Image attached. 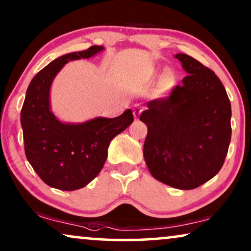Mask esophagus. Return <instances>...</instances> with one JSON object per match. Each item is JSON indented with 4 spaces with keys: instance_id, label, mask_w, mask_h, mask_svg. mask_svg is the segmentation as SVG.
I'll return each mask as SVG.
<instances>
[{
    "instance_id": "esophagus-1",
    "label": "esophagus",
    "mask_w": 251,
    "mask_h": 251,
    "mask_svg": "<svg viewBox=\"0 0 251 251\" xmlns=\"http://www.w3.org/2000/svg\"><path fill=\"white\" fill-rule=\"evenodd\" d=\"M144 111V106L137 104L135 105V107H133V115L136 116V118H138V116L140 115V113H142Z\"/></svg>"
}]
</instances>
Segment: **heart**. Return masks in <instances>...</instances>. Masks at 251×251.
Here are the masks:
<instances>
[{
    "label": "heart",
    "mask_w": 251,
    "mask_h": 251,
    "mask_svg": "<svg viewBox=\"0 0 251 251\" xmlns=\"http://www.w3.org/2000/svg\"><path fill=\"white\" fill-rule=\"evenodd\" d=\"M163 80L166 81V82H170V80H171V76H170V74H164V76H163Z\"/></svg>",
    "instance_id": "1"
}]
</instances>
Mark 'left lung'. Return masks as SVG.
<instances>
[{
    "label": "left lung",
    "instance_id": "obj_1",
    "mask_svg": "<svg viewBox=\"0 0 251 251\" xmlns=\"http://www.w3.org/2000/svg\"><path fill=\"white\" fill-rule=\"evenodd\" d=\"M178 60L188 74L169 97L147 102L144 157L152 176L179 190L210 180L224 164L231 142V102L210 68L185 53Z\"/></svg>",
    "mask_w": 251,
    "mask_h": 251
}]
</instances>
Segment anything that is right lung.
<instances>
[{
    "instance_id": "1",
    "label": "right lung",
    "mask_w": 251,
    "mask_h": 251,
    "mask_svg": "<svg viewBox=\"0 0 251 251\" xmlns=\"http://www.w3.org/2000/svg\"><path fill=\"white\" fill-rule=\"evenodd\" d=\"M104 50H87L58 57L41 70L27 88L22 122L27 160L44 183L61 191L88 185L104 167L111 140L133 122L131 109L118 118H95L83 123H64L50 109V88L65 64L90 58Z\"/></svg>"
}]
</instances>
